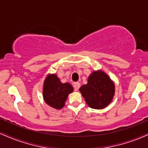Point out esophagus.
I'll return each mask as SVG.
<instances>
[{
  "label": "esophagus",
  "instance_id": "obj_1",
  "mask_svg": "<svg viewBox=\"0 0 148 148\" xmlns=\"http://www.w3.org/2000/svg\"><path fill=\"white\" fill-rule=\"evenodd\" d=\"M80 86H81V84H80L79 82L74 83V89L76 90H78L79 89Z\"/></svg>",
  "mask_w": 148,
  "mask_h": 148
}]
</instances>
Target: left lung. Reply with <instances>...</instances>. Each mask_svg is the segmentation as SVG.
<instances>
[{
    "mask_svg": "<svg viewBox=\"0 0 148 148\" xmlns=\"http://www.w3.org/2000/svg\"><path fill=\"white\" fill-rule=\"evenodd\" d=\"M79 91L90 108L102 109L113 99L115 84L103 71L97 70L91 73L88 76V84L83 85Z\"/></svg>",
    "mask_w": 148,
    "mask_h": 148,
    "instance_id": "8db88e82",
    "label": "left lung"
}]
</instances>
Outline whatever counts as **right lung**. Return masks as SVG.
I'll return each mask as SVG.
<instances>
[{
	"mask_svg": "<svg viewBox=\"0 0 148 148\" xmlns=\"http://www.w3.org/2000/svg\"><path fill=\"white\" fill-rule=\"evenodd\" d=\"M74 88L69 83L62 84L56 74L47 76L43 85V98L49 106L60 110L63 108L69 94Z\"/></svg>",
	"mask_w": 148,
	"mask_h": 148,
	"instance_id": "1",
	"label": "right lung"
}]
</instances>
